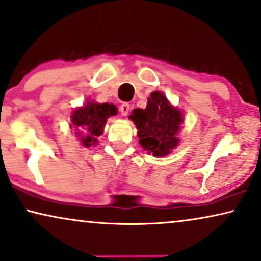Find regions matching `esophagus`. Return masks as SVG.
<instances>
[{"label": "esophagus", "instance_id": "34e87169", "mask_svg": "<svg viewBox=\"0 0 261 261\" xmlns=\"http://www.w3.org/2000/svg\"><path fill=\"white\" fill-rule=\"evenodd\" d=\"M129 110H130V106L128 105V103H123V105H121V107H120V112H121V114H122L123 116L128 115V113H129Z\"/></svg>", "mask_w": 261, "mask_h": 261}]
</instances>
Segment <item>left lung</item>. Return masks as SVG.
<instances>
[{
  "label": "left lung",
  "instance_id": "1",
  "mask_svg": "<svg viewBox=\"0 0 261 261\" xmlns=\"http://www.w3.org/2000/svg\"><path fill=\"white\" fill-rule=\"evenodd\" d=\"M129 119L138 129L139 144L148 154L162 158L179 145L177 135L184 123V114L163 92L153 91L146 108L133 109Z\"/></svg>",
  "mask_w": 261,
  "mask_h": 261
}]
</instances>
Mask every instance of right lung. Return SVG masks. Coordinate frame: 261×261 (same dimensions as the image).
Here are the masks:
<instances>
[{
    "label": "right lung",
    "instance_id": "right-lung-1",
    "mask_svg": "<svg viewBox=\"0 0 261 261\" xmlns=\"http://www.w3.org/2000/svg\"><path fill=\"white\" fill-rule=\"evenodd\" d=\"M117 114L116 106L112 103L87 101L71 114L70 128L74 130L77 140L85 148L98 144V137L103 134L108 117Z\"/></svg>",
    "mask_w": 261,
    "mask_h": 261
}]
</instances>
